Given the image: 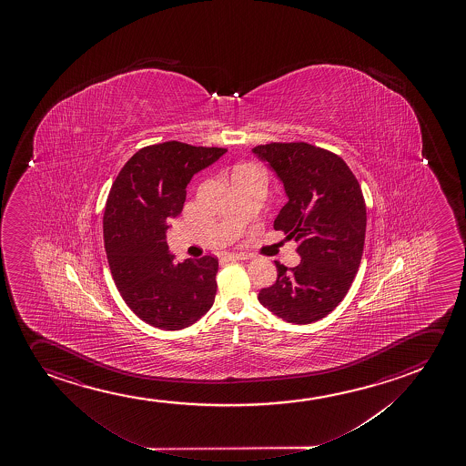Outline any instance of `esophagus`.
Listing matches in <instances>:
<instances>
[{"label":"esophagus","mask_w":466,"mask_h":466,"mask_svg":"<svg viewBox=\"0 0 466 466\" xmlns=\"http://www.w3.org/2000/svg\"><path fill=\"white\" fill-rule=\"evenodd\" d=\"M225 260H228V261L248 260V255H246V254H225Z\"/></svg>","instance_id":"esophagus-1"}]
</instances>
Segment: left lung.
<instances>
[{
	"instance_id": "1",
	"label": "left lung",
	"mask_w": 466,
	"mask_h": 466,
	"mask_svg": "<svg viewBox=\"0 0 466 466\" xmlns=\"http://www.w3.org/2000/svg\"><path fill=\"white\" fill-rule=\"evenodd\" d=\"M286 190L274 230L299 242V267L276 261L278 279L258 301L282 320L312 323L329 316L346 297L360 267L366 206L360 184L341 157L306 143L257 146Z\"/></svg>"
}]
</instances>
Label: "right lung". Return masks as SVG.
<instances>
[{"mask_svg":"<svg viewBox=\"0 0 466 466\" xmlns=\"http://www.w3.org/2000/svg\"><path fill=\"white\" fill-rule=\"evenodd\" d=\"M225 152L177 141L147 146L112 184L103 218L107 263L125 303L152 327L186 329L214 303L218 258L176 263L167 231V222L182 212L193 176Z\"/></svg>","mask_w":466,"mask_h":466,"instance_id":"obj_1","label":"right lung"}]
</instances>
